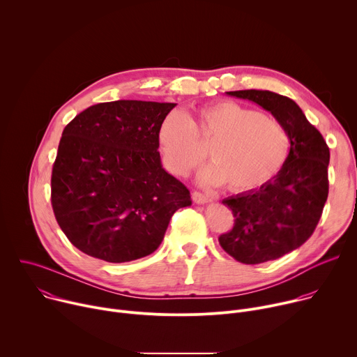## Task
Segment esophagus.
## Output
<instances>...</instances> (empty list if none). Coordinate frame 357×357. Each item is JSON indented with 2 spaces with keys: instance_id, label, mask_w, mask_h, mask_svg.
<instances>
[{
  "instance_id": "34e87169",
  "label": "esophagus",
  "mask_w": 357,
  "mask_h": 357,
  "mask_svg": "<svg viewBox=\"0 0 357 357\" xmlns=\"http://www.w3.org/2000/svg\"><path fill=\"white\" fill-rule=\"evenodd\" d=\"M192 199L195 203H197V205H205V203H211L213 200V197H211L209 195L200 193V192H193Z\"/></svg>"
}]
</instances>
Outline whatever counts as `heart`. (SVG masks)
I'll list each match as a JSON object with an SVG mask.
<instances>
[{"instance_id":"heart-1","label":"heart","mask_w":357,"mask_h":357,"mask_svg":"<svg viewBox=\"0 0 357 357\" xmlns=\"http://www.w3.org/2000/svg\"><path fill=\"white\" fill-rule=\"evenodd\" d=\"M197 134L213 139L209 154L213 161L200 172L209 185L233 190H250L268 182L285 164L289 135L274 117L259 113L230 100L216 101L199 112L196 128L186 113L171 112L158 131L167 165L186 174L205 157Z\"/></svg>"}]
</instances>
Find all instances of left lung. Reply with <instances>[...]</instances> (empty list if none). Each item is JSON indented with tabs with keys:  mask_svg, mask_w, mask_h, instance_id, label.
Segmentation results:
<instances>
[{
	"mask_svg": "<svg viewBox=\"0 0 357 357\" xmlns=\"http://www.w3.org/2000/svg\"><path fill=\"white\" fill-rule=\"evenodd\" d=\"M270 112L289 135V154L274 178L259 189L223 199L234 216L219 237L223 250L243 264H261L301 247L314 233L328 199L329 148L322 134L289 97L270 90L226 91Z\"/></svg>",
	"mask_w": 357,
	"mask_h": 357,
	"instance_id": "left-lung-1",
	"label": "left lung"
}]
</instances>
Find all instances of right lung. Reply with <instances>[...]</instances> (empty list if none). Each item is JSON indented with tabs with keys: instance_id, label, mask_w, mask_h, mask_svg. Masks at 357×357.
Returning a JSON list of instances; mask_svg holds the SVG:
<instances>
[{
	"instance_id": "add662e5",
	"label": "right lung",
	"mask_w": 357,
	"mask_h": 357,
	"mask_svg": "<svg viewBox=\"0 0 357 357\" xmlns=\"http://www.w3.org/2000/svg\"><path fill=\"white\" fill-rule=\"evenodd\" d=\"M175 103L117 100L91 106L63 130L52 169V208L87 256L127 263L154 252L172 215L192 205L162 168L161 123Z\"/></svg>"
}]
</instances>
